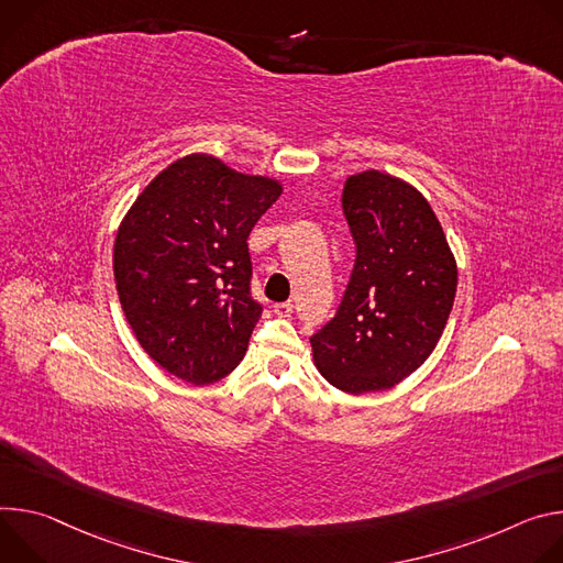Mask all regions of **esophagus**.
Wrapping results in <instances>:
<instances>
[{
  "mask_svg": "<svg viewBox=\"0 0 563 563\" xmlns=\"http://www.w3.org/2000/svg\"><path fill=\"white\" fill-rule=\"evenodd\" d=\"M273 310H275L279 318H290L292 316V303L290 301H282V303H275Z\"/></svg>",
  "mask_w": 563,
  "mask_h": 563,
  "instance_id": "esophagus-1",
  "label": "esophagus"
}]
</instances>
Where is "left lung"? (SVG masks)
<instances>
[{
    "instance_id": "obj_1",
    "label": "left lung",
    "mask_w": 563,
    "mask_h": 563,
    "mask_svg": "<svg viewBox=\"0 0 563 563\" xmlns=\"http://www.w3.org/2000/svg\"><path fill=\"white\" fill-rule=\"evenodd\" d=\"M355 262L335 316L310 338L322 376L349 394L391 389L439 344L456 295V262L427 199L368 169L346 178Z\"/></svg>"
}]
</instances>
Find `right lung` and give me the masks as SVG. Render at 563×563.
Masks as SVG:
<instances>
[{"mask_svg":"<svg viewBox=\"0 0 563 563\" xmlns=\"http://www.w3.org/2000/svg\"><path fill=\"white\" fill-rule=\"evenodd\" d=\"M282 185L190 154L163 169L113 245L118 297L141 346L192 385L243 360L264 306L253 297L247 236Z\"/></svg>","mask_w":563,"mask_h":563,"instance_id":"add662e5","label":"right lung"}]
</instances>
